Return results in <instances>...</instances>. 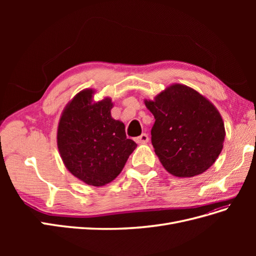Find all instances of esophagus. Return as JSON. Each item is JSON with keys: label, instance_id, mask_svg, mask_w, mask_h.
<instances>
[{"label": "esophagus", "instance_id": "34e87169", "mask_svg": "<svg viewBox=\"0 0 256 256\" xmlns=\"http://www.w3.org/2000/svg\"><path fill=\"white\" fill-rule=\"evenodd\" d=\"M148 136H147L146 134H142L141 136H136V138H134V141L136 142V143H138V144H145V143H147L148 142Z\"/></svg>", "mask_w": 256, "mask_h": 256}]
</instances>
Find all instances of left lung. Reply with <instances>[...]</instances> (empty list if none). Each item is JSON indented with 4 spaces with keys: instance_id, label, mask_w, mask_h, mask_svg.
<instances>
[{
    "instance_id": "8db88e82",
    "label": "left lung",
    "mask_w": 256,
    "mask_h": 256,
    "mask_svg": "<svg viewBox=\"0 0 256 256\" xmlns=\"http://www.w3.org/2000/svg\"><path fill=\"white\" fill-rule=\"evenodd\" d=\"M144 104L154 118L152 144L166 171L177 177L204 173L218 158L226 128L207 98L184 84H172Z\"/></svg>"
}]
</instances>
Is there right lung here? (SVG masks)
I'll list each match as a JSON object with an SVG mask.
<instances>
[{"label": "right lung", "mask_w": 256, "mask_h": 256, "mask_svg": "<svg viewBox=\"0 0 256 256\" xmlns=\"http://www.w3.org/2000/svg\"><path fill=\"white\" fill-rule=\"evenodd\" d=\"M94 92L83 90L65 106L58 127V148L74 177L100 187L120 175L136 143L127 138L124 122L111 116V98L94 102Z\"/></svg>", "instance_id": "1"}]
</instances>
